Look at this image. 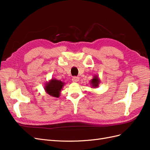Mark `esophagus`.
Listing matches in <instances>:
<instances>
[{
    "label": "esophagus",
    "instance_id": "1",
    "mask_svg": "<svg viewBox=\"0 0 150 150\" xmlns=\"http://www.w3.org/2000/svg\"><path fill=\"white\" fill-rule=\"evenodd\" d=\"M72 81H73V82L77 83V82H78V81H79V77L74 76V77H73V78H72Z\"/></svg>",
    "mask_w": 150,
    "mask_h": 150
}]
</instances>
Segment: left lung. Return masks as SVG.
<instances>
[{"label": "left lung", "mask_w": 150, "mask_h": 150, "mask_svg": "<svg viewBox=\"0 0 150 150\" xmlns=\"http://www.w3.org/2000/svg\"><path fill=\"white\" fill-rule=\"evenodd\" d=\"M99 82H100V81H99V79L98 78V76H94L93 79H92V80L91 81V84L92 85V86L94 88H95L98 87Z\"/></svg>", "instance_id": "obj_1"}]
</instances>
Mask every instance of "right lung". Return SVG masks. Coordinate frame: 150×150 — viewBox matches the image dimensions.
<instances>
[{"label": "right lung", "instance_id": "1", "mask_svg": "<svg viewBox=\"0 0 150 150\" xmlns=\"http://www.w3.org/2000/svg\"><path fill=\"white\" fill-rule=\"evenodd\" d=\"M64 85V83L62 82L61 81L53 78L46 84V86H44V89L50 96L59 98L60 96L61 89Z\"/></svg>", "mask_w": 150, "mask_h": 150}]
</instances>
